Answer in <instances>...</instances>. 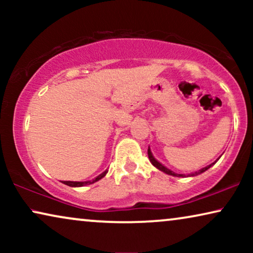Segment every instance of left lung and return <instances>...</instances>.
<instances>
[{"label": "left lung", "instance_id": "obj_1", "mask_svg": "<svg viewBox=\"0 0 253 253\" xmlns=\"http://www.w3.org/2000/svg\"><path fill=\"white\" fill-rule=\"evenodd\" d=\"M147 153H148V159H150V161H151V164L154 166L155 168H158L159 170H161V171H164V172H166V174H168V175H171V176H176V177H184L185 175H183V174H176V172H174L172 170H170V169H168L167 167H165L164 165H161L160 162H159L157 159H155L154 157H153V154H152V152H151V150H150V147H148V151H147ZM217 160H219V159H217ZM216 160V161H217ZM215 161V162H216ZM215 162H213V164H211V165H209L207 166V167H204V168H202L200 169V170H198V171H195V172H191V174H189V176H197V175H199V174H202V172H204V171H206L207 169L209 168H211L212 167V166L215 164Z\"/></svg>", "mask_w": 253, "mask_h": 253}]
</instances>
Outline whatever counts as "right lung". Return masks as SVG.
Segmentation results:
<instances>
[{
    "label": "right lung",
    "mask_w": 253,
    "mask_h": 253,
    "mask_svg": "<svg viewBox=\"0 0 253 253\" xmlns=\"http://www.w3.org/2000/svg\"><path fill=\"white\" fill-rule=\"evenodd\" d=\"M107 172L108 170H105L102 172V174H100L99 176H96L95 178L91 179V181H86V182H72V181H62V183L65 185H69V186H74V188H77V186H84V185H89V184H93V183L98 182L99 179H101L102 177H105Z\"/></svg>",
    "instance_id": "1"
}]
</instances>
